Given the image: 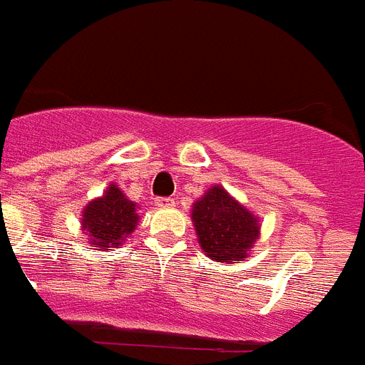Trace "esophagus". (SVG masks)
<instances>
[{"instance_id": "esophagus-1", "label": "esophagus", "mask_w": 365, "mask_h": 365, "mask_svg": "<svg viewBox=\"0 0 365 365\" xmlns=\"http://www.w3.org/2000/svg\"><path fill=\"white\" fill-rule=\"evenodd\" d=\"M155 203L158 209H171V207H175V200H171V197H158Z\"/></svg>"}]
</instances>
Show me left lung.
Segmentation results:
<instances>
[{"label":"left lung","instance_id":"obj_1","mask_svg":"<svg viewBox=\"0 0 365 365\" xmlns=\"http://www.w3.org/2000/svg\"><path fill=\"white\" fill-rule=\"evenodd\" d=\"M192 222L201 250L216 263L233 264L254 252L261 222L224 188L210 186L192 205Z\"/></svg>","mask_w":365,"mask_h":365}]
</instances>
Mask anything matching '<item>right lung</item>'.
<instances>
[{
  "label": "right lung",
  "instance_id": "obj_1",
  "mask_svg": "<svg viewBox=\"0 0 365 365\" xmlns=\"http://www.w3.org/2000/svg\"><path fill=\"white\" fill-rule=\"evenodd\" d=\"M138 209V203L111 182L101 197L91 200L81 210V231L87 235V242L102 252L119 248L140 222Z\"/></svg>",
  "mask_w": 365,
  "mask_h": 365
}]
</instances>
